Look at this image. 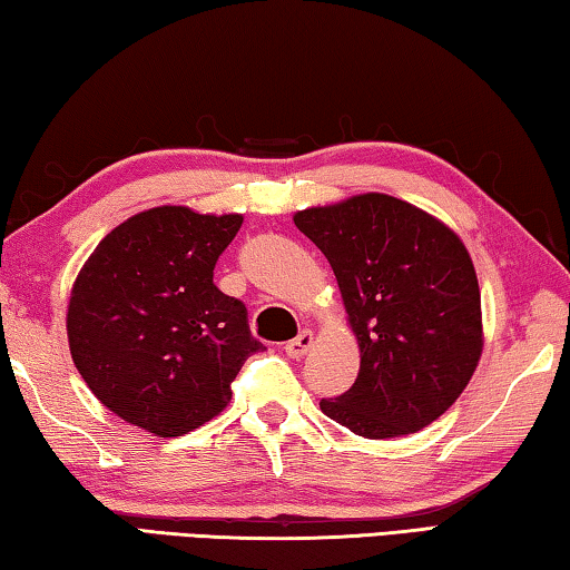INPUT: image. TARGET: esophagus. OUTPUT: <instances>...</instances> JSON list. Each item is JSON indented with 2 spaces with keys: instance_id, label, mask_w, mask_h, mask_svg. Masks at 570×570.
I'll return each instance as SVG.
<instances>
[{
  "instance_id": "esophagus-1",
  "label": "esophagus",
  "mask_w": 570,
  "mask_h": 570,
  "mask_svg": "<svg viewBox=\"0 0 570 570\" xmlns=\"http://www.w3.org/2000/svg\"><path fill=\"white\" fill-rule=\"evenodd\" d=\"M312 344H314V332H308V330H304V332H298V336L296 340H292L286 344V354L292 356V360H302V356L312 350Z\"/></svg>"
}]
</instances>
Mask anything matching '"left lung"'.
<instances>
[{"mask_svg":"<svg viewBox=\"0 0 570 570\" xmlns=\"http://www.w3.org/2000/svg\"><path fill=\"white\" fill-rule=\"evenodd\" d=\"M340 284L360 344V374L320 407L370 440L412 435L452 407L482 354L475 266L428 210L362 193L294 214Z\"/></svg>","mask_w":570,"mask_h":570,"instance_id":"left-lung-1","label":"left lung"}]
</instances>
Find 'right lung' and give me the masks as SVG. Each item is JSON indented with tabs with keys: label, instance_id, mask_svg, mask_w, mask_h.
Masks as SVG:
<instances>
[{
	"label": "right lung",
	"instance_id": "right-lung-1",
	"mask_svg": "<svg viewBox=\"0 0 570 570\" xmlns=\"http://www.w3.org/2000/svg\"><path fill=\"white\" fill-rule=\"evenodd\" d=\"M240 214L158 206L122 220L77 274L67 304L70 354L120 420L180 438L224 412L230 382L264 344L246 306L214 284Z\"/></svg>",
	"mask_w": 570,
	"mask_h": 570
}]
</instances>
